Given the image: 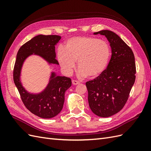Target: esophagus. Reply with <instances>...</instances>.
Returning a JSON list of instances; mask_svg holds the SVG:
<instances>
[{"mask_svg":"<svg viewBox=\"0 0 151 151\" xmlns=\"http://www.w3.org/2000/svg\"><path fill=\"white\" fill-rule=\"evenodd\" d=\"M72 84L73 85H77V84H80V82L78 81H76V80H72Z\"/></svg>","mask_w":151,"mask_h":151,"instance_id":"obj_1","label":"esophagus"}]
</instances>
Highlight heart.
<instances>
[{"instance_id":"heart-1","label":"heart","mask_w":151,"mask_h":151,"mask_svg":"<svg viewBox=\"0 0 151 151\" xmlns=\"http://www.w3.org/2000/svg\"><path fill=\"white\" fill-rule=\"evenodd\" d=\"M111 55V48L106 41L91 36H77L66 41L65 48L60 47L57 60L62 70L69 75L77 60L80 75L95 78L106 69Z\"/></svg>"}]
</instances>
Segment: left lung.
<instances>
[{
	"mask_svg": "<svg viewBox=\"0 0 151 151\" xmlns=\"http://www.w3.org/2000/svg\"><path fill=\"white\" fill-rule=\"evenodd\" d=\"M111 48L107 68L96 78L86 82L89 107L95 115L109 117L125 106L135 80V57L132 49L116 33L102 30Z\"/></svg>",
	"mask_w": 151,
	"mask_h": 151,
	"instance_id": "1",
	"label": "left lung"
}]
</instances>
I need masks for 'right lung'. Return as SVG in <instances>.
Here are the masks:
<instances>
[{
    "label": "right lung",
    "mask_w": 151,
    "mask_h": 151,
    "mask_svg": "<svg viewBox=\"0 0 151 151\" xmlns=\"http://www.w3.org/2000/svg\"><path fill=\"white\" fill-rule=\"evenodd\" d=\"M61 39L58 35H38L22 45L17 53L13 70V79L19 91L22 103L34 115L43 118L57 116L63 108L65 93L72 85L71 79L64 76H55L52 73L51 80L42 93H28L22 86L19 80L21 69L25 59L32 53L44 58L50 63L58 64L55 58V45Z\"/></svg>",
    "instance_id": "right-lung-1"
}]
</instances>
